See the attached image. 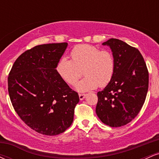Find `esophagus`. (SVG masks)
<instances>
[{"instance_id":"esophagus-1","label":"esophagus","mask_w":159,"mask_h":159,"mask_svg":"<svg viewBox=\"0 0 159 159\" xmlns=\"http://www.w3.org/2000/svg\"><path fill=\"white\" fill-rule=\"evenodd\" d=\"M85 96H86L85 94H79V98H80V100H83L84 98H85Z\"/></svg>"}]
</instances>
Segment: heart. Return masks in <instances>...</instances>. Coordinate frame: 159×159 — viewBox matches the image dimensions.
Returning <instances> with one entry per match:
<instances>
[{"label": "heart", "mask_w": 159, "mask_h": 159, "mask_svg": "<svg viewBox=\"0 0 159 159\" xmlns=\"http://www.w3.org/2000/svg\"><path fill=\"white\" fill-rule=\"evenodd\" d=\"M72 60L62 57L58 61L56 70L66 83L73 84L84 70L85 77L75 84L78 92H86L108 84L115 70V61L108 51H102L91 45H80L71 52Z\"/></svg>", "instance_id": "heart-1"}]
</instances>
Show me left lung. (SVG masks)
Listing matches in <instances>:
<instances>
[{
    "instance_id": "1",
    "label": "left lung",
    "mask_w": 159,
    "mask_h": 159,
    "mask_svg": "<svg viewBox=\"0 0 159 159\" xmlns=\"http://www.w3.org/2000/svg\"><path fill=\"white\" fill-rule=\"evenodd\" d=\"M111 49L115 61L112 79L98 92L96 113L111 127H120L138 114L148 91L149 73L138 49L117 39L102 43Z\"/></svg>"
}]
</instances>
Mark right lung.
Segmentation results:
<instances>
[{
    "label": "right lung",
    "mask_w": 159,
    "mask_h": 159,
    "mask_svg": "<svg viewBox=\"0 0 159 159\" xmlns=\"http://www.w3.org/2000/svg\"><path fill=\"white\" fill-rule=\"evenodd\" d=\"M68 43L36 45L21 54L8 77L12 106L33 130L53 136L72 125L79 96L56 70Z\"/></svg>",
    "instance_id": "right-lung-1"
}]
</instances>
